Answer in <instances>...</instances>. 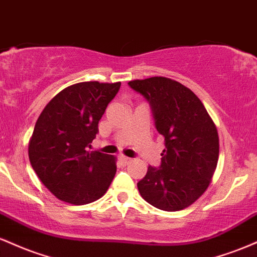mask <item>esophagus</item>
<instances>
[{
    "instance_id": "1",
    "label": "esophagus",
    "mask_w": 257,
    "mask_h": 257,
    "mask_svg": "<svg viewBox=\"0 0 257 257\" xmlns=\"http://www.w3.org/2000/svg\"><path fill=\"white\" fill-rule=\"evenodd\" d=\"M119 161H120V163L124 164V166H128V164L131 163V162H132V158L125 157V156H120V157H119Z\"/></svg>"
}]
</instances>
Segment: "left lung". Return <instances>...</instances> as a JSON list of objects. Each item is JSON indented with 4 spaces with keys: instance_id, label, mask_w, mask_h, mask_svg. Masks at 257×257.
<instances>
[{
    "instance_id": "8db88e82",
    "label": "left lung",
    "mask_w": 257,
    "mask_h": 257,
    "mask_svg": "<svg viewBox=\"0 0 257 257\" xmlns=\"http://www.w3.org/2000/svg\"><path fill=\"white\" fill-rule=\"evenodd\" d=\"M128 84L150 102L166 145L161 166H149L138 182L139 192L161 210H182L205 192L216 169V126L198 96L174 79L151 77Z\"/></svg>"
}]
</instances>
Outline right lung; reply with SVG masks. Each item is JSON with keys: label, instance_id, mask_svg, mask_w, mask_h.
<instances>
[{"label": "right lung", "instance_id": "obj_1", "mask_svg": "<svg viewBox=\"0 0 257 257\" xmlns=\"http://www.w3.org/2000/svg\"><path fill=\"white\" fill-rule=\"evenodd\" d=\"M119 87L120 82L72 84L57 94L38 117L29 158L42 184L60 200L88 204L104 196L111 185L116 158L88 149Z\"/></svg>", "mask_w": 257, "mask_h": 257}]
</instances>
